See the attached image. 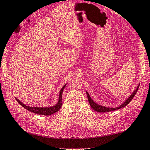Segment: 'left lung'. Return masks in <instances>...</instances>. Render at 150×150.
<instances>
[{
	"label": "left lung",
	"instance_id": "obj_1",
	"mask_svg": "<svg viewBox=\"0 0 150 150\" xmlns=\"http://www.w3.org/2000/svg\"><path fill=\"white\" fill-rule=\"evenodd\" d=\"M139 85L140 84L138 85L137 88L134 90V92L131 93V96L129 97V98L127 99H126V100L124 103H123L122 105H120V106L116 107H105V106H102V105H99L98 103H96L94 101H93L92 98H91V97L90 96L89 93H88L87 92H86V94H87L88 99V101H89V103L90 105V106H91V107L93 108V110L97 111V112H110V111H113V110L120 109V108L124 107L127 104H129V103L132 100V99H133V98H134V96H135L137 90L139 88Z\"/></svg>",
	"mask_w": 150,
	"mask_h": 150
}]
</instances>
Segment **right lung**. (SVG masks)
<instances>
[{"mask_svg": "<svg viewBox=\"0 0 150 150\" xmlns=\"http://www.w3.org/2000/svg\"><path fill=\"white\" fill-rule=\"evenodd\" d=\"M66 86V84H64L63 87L62 88L60 93H59V97H58V100L57 103L53 105V106L51 107H30L28 106V105H25V103H23V102L19 100L17 98H16L17 102L21 105L23 107H24L26 108V110H28L30 112H34L35 114H41V115H45V116H49L51 115V114H54L55 112H57V111L60 110V108H61L62 106V92L63 90L64 89V88Z\"/></svg>", "mask_w": 150, "mask_h": 150, "instance_id": "right-lung-1", "label": "right lung"}]
</instances>
